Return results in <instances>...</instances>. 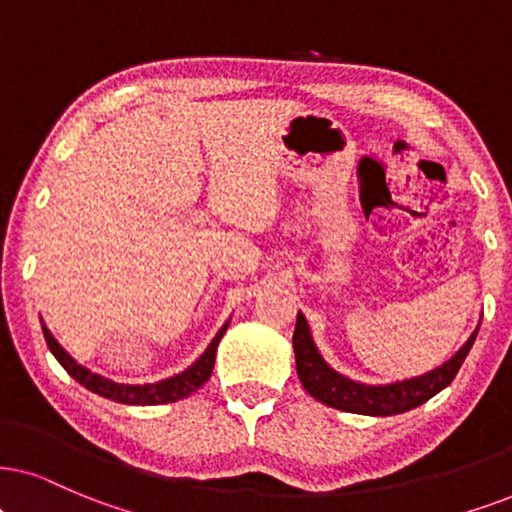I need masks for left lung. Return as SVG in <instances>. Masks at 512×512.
I'll use <instances>...</instances> for the list:
<instances>
[{
    "label": "left lung",
    "instance_id": "left-lung-1",
    "mask_svg": "<svg viewBox=\"0 0 512 512\" xmlns=\"http://www.w3.org/2000/svg\"><path fill=\"white\" fill-rule=\"evenodd\" d=\"M475 328L468 342L458 349V352L435 371H428L418 378L399 380V383L390 385H364L357 380H349L323 361V357L316 349L312 333H309V323L304 316L297 312V323L293 333V347H295V366L300 383L304 390L319 399L321 404L333 406V409L361 413V416H397V413L411 411L416 406L425 404V401L442 392L451 380L456 378L458 368L463 366L465 357H468L472 342L477 338Z\"/></svg>",
    "mask_w": 512,
    "mask_h": 512
}]
</instances>
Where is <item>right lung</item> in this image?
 Wrapping results in <instances>:
<instances>
[{"instance_id": "add662e5", "label": "right lung", "mask_w": 512, "mask_h": 512, "mask_svg": "<svg viewBox=\"0 0 512 512\" xmlns=\"http://www.w3.org/2000/svg\"><path fill=\"white\" fill-rule=\"evenodd\" d=\"M229 321L219 328V333L212 338L208 349H205V352L200 354V357L193 361L189 368H186V371L172 375V378L158 380V383H146V385L113 383V380H108L99 373L89 371V368L77 364V361L70 357L66 349L58 345L56 338L51 335V331L44 326V323H42V331H44V340H47L51 354L58 359V364L66 368L70 378H75L77 383L87 387V390L99 394V397L120 401V404L153 406V404H170V401H179V399L189 397V394L196 392L198 387H203L205 383H208L210 375H212V368H215L217 345H219V340H222V335L226 333V328H229Z\"/></svg>"}]
</instances>
